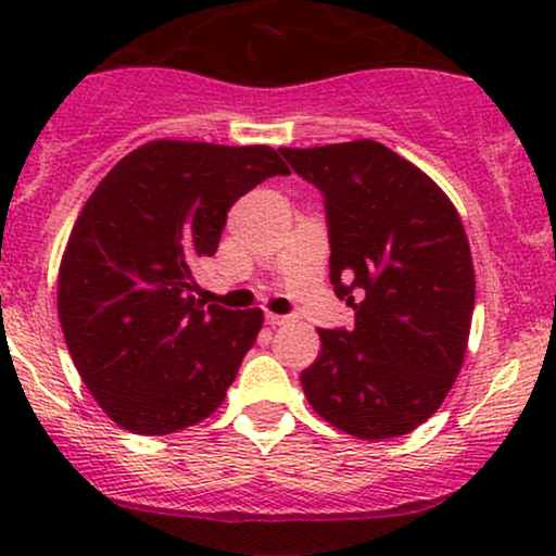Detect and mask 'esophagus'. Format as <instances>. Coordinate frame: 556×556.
Segmentation results:
<instances>
[{"label": "esophagus", "instance_id": "1", "mask_svg": "<svg viewBox=\"0 0 556 556\" xmlns=\"http://www.w3.org/2000/svg\"><path fill=\"white\" fill-rule=\"evenodd\" d=\"M266 324H269V327H282V324H287V316L266 314Z\"/></svg>", "mask_w": 556, "mask_h": 556}]
</instances>
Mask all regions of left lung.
Masks as SVG:
<instances>
[{
	"mask_svg": "<svg viewBox=\"0 0 556 556\" xmlns=\"http://www.w3.org/2000/svg\"><path fill=\"white\" fill-rule=\"evenodd\" d=\"M324 195L329 279L353 329H318L300 374L327 424L358 439L418 429L460 374L476 277L460 214L429 175L376 140L279 149Z\"/></svg>",
	"mask_w": 556,
	"mask_h": 556,
	"instance_id": "left-lung-1",
	"label": "left lung"
}]
</instances>
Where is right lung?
<instances>
[{
    "mask_svg": "<svg viewBox=\"0 0 556 556\" xmlns=\"http://www.w3.org/2000/svg\"><path fill=\"white\" fill-rule=\"evenodd\" d=\"M274 175L290 169L269 146L151 140L86 201L56 308L80 379L117 426L162 437L222 405L264 314L203 305L190 269L216 253L229 206Z\"/></svg>",
    "mask_w": 556,
    "mask_h": 556,
    "instance_id": "obj_1",
    "label": "right lung"
}]
</instances>
